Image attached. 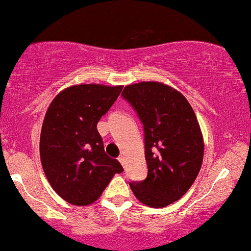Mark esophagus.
Instances as JSON below:
<instances>
[{
  "mask_svg": "<svg viewBox=\"0 0 251 251\" xmlns=\"http://www.w3.org/2000/svg\"><path fill=\"white\" fill-rule=\"evenodd\" d=\"M118 161L121 162V164H122V165H125V164H126V157L123 156V154H121V156L118 157Z\"/></svg>",
  "mask_w": 251,
  "mask_h": 251,
  "instance_id": "esophagus-1",
  "label": "esophagus"
}]
</instances>
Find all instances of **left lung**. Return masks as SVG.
<instances>
[{
  "mask_svg": "<svg viewBox=\"0 0 251 251\" xmlns=\"http://www.w3.org/2000/svg\"><path fill=\"white\" fill-rule=\"evenodd\" d=\"M122 95L144 125L149 169L144 181L129 185L145 205L164 208L190 190L202 167L204 140L200 123L187 99L162 82L128 84Z\"/></svg>",
  "mask_w": 251,
  "mask_h": 251,
  "instance_id": "8db88e82",
  "label": "left lung"
}]
</instances>
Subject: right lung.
<instances>
[{
	"label": "right lung",
	"instance_id": "add662e5",
	"mask_svg": "<svg viewBox=\"0 0 251 251\" xmlns=\"http://www.w3.org/2000/svg\"><path fill=\"white\" fill-rule=\"evenodd\" d=\"M123 86L76 84L61 90L46 112L40 138L43 172L53 190L74 205H89L123 168L108 157L97 125Z\"/></svg>",
	"mask_w": 251,
	"mask_h": 251
}]
</instances>
